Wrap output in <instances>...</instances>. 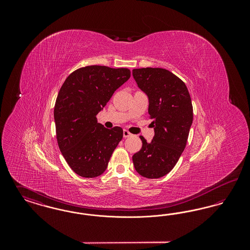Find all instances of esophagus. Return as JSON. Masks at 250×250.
Instances as JSON below:
<instances>
[{"label":"esophagus","instance_id":"1","mask_svg":"<svg viewBox=\"0 0 250 250\" xmlns=\"http://www.w3.org/2000/svg\"><path fill=\"white\" fill-rule=\"evenodd\" d=\"M123 136H124V138H128V137L132 136V134L127 130H124L123 131Z\"/></svg>","mask_w":250,"mask_h":250}]
</instances>
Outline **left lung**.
I'll return each mask as SVG.
<instances>
[{
  "label": "left lung",
  "mask_w": 250,
  "mask_h": 250,
  "mask_svg": "<svg viewBox=\"0 0 250 250\" xmlns=\"http://www.w3.org/2000/svg\"><path fill=\"white\" fill-rule=\"evenodd\" d=\"M139 88L149 98V118L155 136L150 143L141 136L142 149L132 156L135 169L143 177L167 174L186 148L193 121V107L185 83L164 68L133 69Z\"/></svg>",
  "instance_id": "left-lung-1"
}]
</instances>
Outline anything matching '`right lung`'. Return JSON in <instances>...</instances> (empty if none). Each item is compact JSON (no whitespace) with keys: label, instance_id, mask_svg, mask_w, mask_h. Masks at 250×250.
<instances>
[{"label":"right lung","instance_id":"right-lung-1","mask_svg":"<svg viewBox=\"0 0 250 250\" xmlns=\"http://www.w3.org/2000/svg\"><path fill=\"white\" fill-rule=\"evenodd\" d=\"M129 78L127 68L88 65L72 72L62 85L54 107L56 138L62 155L78 175L94 178L106 170L123 129L105 128L96 115Z\"/></svg>","mask_w":250,"mask_h":250}]
</instances>
